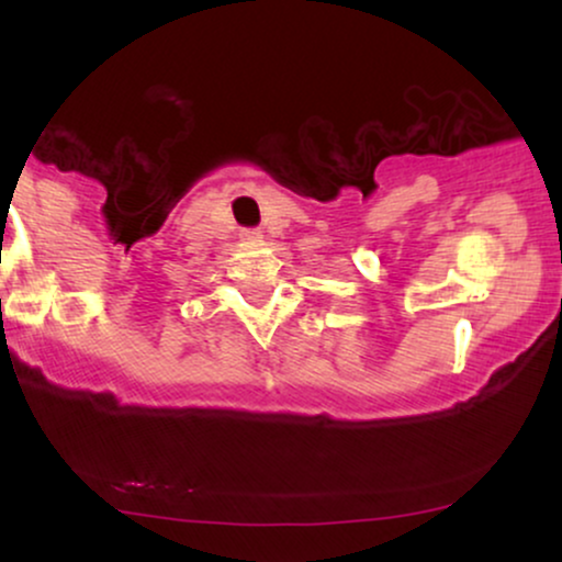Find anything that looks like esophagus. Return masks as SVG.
Wrapping results in <instances>:
<instances>
[{
	"mask_svg": "<svg viewBox=\"0 0 562 562\" xmlns=\"http://www.w3.org/2000/svg\"><path fill=\"white\" fill-rule=\"evenodd\" d=\"M245 240H259V232H256V229H248V232H245Z\"/></svg>",
	"mask_w": 562,
	"mask_h": 562,
	"instance_id": "34e87169",
	"label": "esophagus"
}]
</instances>
